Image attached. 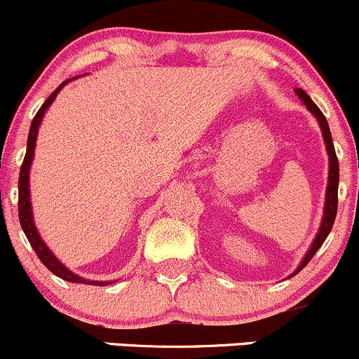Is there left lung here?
<instances>
[{"instance_id": "8db88e82", "label": "left lung", "mask_w": 359, "mask_h": 359, "mask_svg": "<svg viewBox=\"0 0 359 359\" xmlns=\"http://www.w3.org/2000/svg\"><path fill=\"white\" fill-rule=\"evenodd\" d=\"M296 94L301 97V101L304 103V107H306L308 110L316 116V120H318V123H320V129H322L323 141H325L327 153H329V184H327L325 206H323L322 225H320L318 233H316V237H315V241H313L311 248L308 249L306 256H304L303 262H301V265L297 266V270L294 271L292 275L299 273V271L308 265L309 259H311L313 256H315V252L318 251L320 248H322V244L325 243L327 236L330 233L332 227H334L335 215H337V189H339V161H337V154H335V149H334V142H332V134H330L329 123H327L325 115H323L322 110H320V108L316 107L315 103H313L311 97H309L303 89L297 88Z\"/></svg>"}]
</instances>
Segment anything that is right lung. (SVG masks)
<instances>
[{"mask_svg":"<svg viewBox=\"0 0 359 359\" xmlns=\"http://www.w3.org/2000/svg\"><path fill=\"white\" fill-rule=\"evenodd\" d=\"M72 79H67L65 82L58 86L55 90L51 93V96L48 97L46 101L43 103V107L39 108V111L36 113L34 116L32 123H30V130H29V137H27V151H25V158L24 163L20 167V177H18V218H20V225L24 229V233L27 236L30 246H32L34 251H36L37 258L43 262V265L46 266L48 270H51L56 277L63 278L67 282H74V284H89V285H107L110 282H101V280H88V278H82L79 275H75L74 271L67 269L58 258L50 251V248L46 246L43 239H41L39 232H37L36 224H34L32 218V206H30V192H29V172H30V163H32L34 158V148H36V139H37V130H39L41 120H43L44 111L50 108V104L55 101L56 94L62 90V88L65 84H69Z\"/></svg>","mask_w":359,"mask_h":359,"instance_id":"right-lung-1","label":"right lung"}]
</instances>
